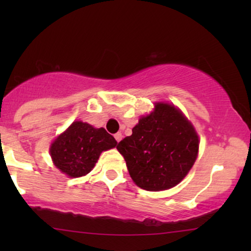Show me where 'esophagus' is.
Returning <instances> with one entry per match:
<instances>
[{"mask_svg": "<svg viewBox=\"0 0 251 251\" xmlns=\"http://www.w3.org/2000/svg\"><path fill=\"white\" fill-rule=\"evenodd\" d=\"M114 138H115L116 142L119 143L120 140L122 139V133H121V132H118V133H115V135H114Z\"/></svg>", "mask_w": 251, "mask_h": 251, "instance_id": "1", "label": "esophagus"}]
</instances>
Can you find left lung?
<instances>
[{"instance_id": "8db88e82", "label": "left lung", "mask_w": 251, "mask_h": 251, "mask_svg": "<svg viewBox=\"0 0 251 251\" xmlns=\"http://www.w3.org/2000/svg\"><path fill=\"white\" fill-rule=\"evenodd\" d=\"M130 177L146 191H164L179 184L193 167L199 136L177 107L156 102L154 111L139 119L132 135L116 146Z\"/></svg>"}]
</instances>
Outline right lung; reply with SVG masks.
I'll list each match as a JSON object with an SVG mask.
<instances>
[{"mask_svg": "<svg viewBox=\"0 0 251 251\" xmlns=\"http://www.w3.org/2000/svg\"><path fill=\"white\" fill-rule=\"evenodd\" d=\"M118 142L104 128L75 121L57 137L50 146L53 164L68 177L77 178L90 173L101 152Z\"/></svg>", "mask_w": 251, "mask_h": 251, "instance_id": "add662e5", "label": "right lung"}]
</instances>
